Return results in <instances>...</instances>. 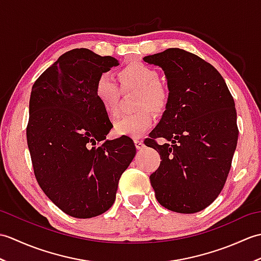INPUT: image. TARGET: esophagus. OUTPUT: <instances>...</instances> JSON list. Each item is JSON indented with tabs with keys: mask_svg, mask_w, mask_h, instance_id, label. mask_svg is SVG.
<instances>
[{
	"mask_svg": "<svg viewBox=\"0 0 261 261\" xmlns=\"http://www.w3.org/2000/svg\"><path fill=\"white\" fill-rule=\"evenodd\" d=\"M135 145H136V148L138 149V150H140V149L145 147V143H143V141L140 139H135Z\"/></svg>",
	"mask_w": 261,
	"mask_h": 261,
	"instance_id": "1",
	"label": "esophagus"
}]
</instances>
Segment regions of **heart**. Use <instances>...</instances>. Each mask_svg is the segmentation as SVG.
<instances>
[{
    "label": "heart",
    "mask_w": 261,
    "mask_h": 261,
    "mask_svg": "<svg viewBox=\"0 0 261 261\" xmlns=\"http://www.w3.org/2000/svg\"><path fill=\"white\" fill-rule=\"evenodd\" d=\"M118 76L123 87H132L140 91L138 109L145 110L136 114L121 116L114 123V134L130 138L142 137L150 129L153 122L152 115L147 108L156 113L163 112L168 104V91L159 83L158 71L142 63H132L124 66L118 71ZM95 96L110 116L118 114L120 90L110 74L104 73L98 77L95 84Z\"/></svg>",
    "instance_id": "heart-1"
}]
</instances>
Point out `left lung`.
Returning <instances> with one entry per match:
<instances>
[{
  "label": "left lung",
  "mask_w": 261,
  "mask_h": 261,
  "mask_svg": "<svg viewBox=\"0 0 261 261\" xmlns=\"http://www.w3.org/2000/svg\"><path fill=\"white\" fill-rule=\"evenodd\" d=\"M164 70L168 104L146 145L160 154L150 175L157 201L177 213H196L219 196L237 148V111L223 77L212 65L179 48L143 57ZM156 137L172 145H158Z\"/></svg>",
  "instance_id": "left-lung-1"
}]
</instances>
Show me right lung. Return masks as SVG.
Returning <instances> with one entry per match:
<instances>
[{
    "mask_svg": "<svg viewBox=\"0 0 261 261\" xmlns=\"http://www.w3.org/2000/svg\"><path fill=\"white\" fill-rule=\"evenodd\" d=\"M119 65L114 57L73 49L32 86L27 140L37 181L77 219L112 206L120 177L136 156L130 138L107 139L113 125L95 96L98 77Z\"/></svg>",
    "mask_w": 261,
    "mask_h": 261,
    "instance_id": "obj_1",
    "label": "right lung"
}]
</instances>
